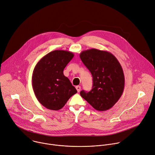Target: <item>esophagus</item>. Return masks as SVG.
Segmentation results:
<instances>
[{
  "mask_svg": "<svg viewBox=\"0 0 155 155\" xmlns=\"http://www.w3.org/2000/svg\"><path fill=\"white\" fill-rule=\"evenodd\" d=\"M76 90H77V92H80V90H81V86H76Z\"/></svg>",
  "mask_w": 155,
  "mask_h": 155,
  "instance_id": "34e87169",
  "label": "esophagus"
}]
</instances>
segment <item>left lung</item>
I'll list each match as a JSON object with an SVG mask.
<instances>
[{
  "label": "left lung",
  "instance_id": "obj_1",
  "mask_svg": "<svg viewBox=\"0 0 155 155\" xmlns=\"http://www.w3.org/2000/svg\"><path fill=\"white\" fill-rule=\"evenodd\" d=\"M80 57L93 76L90 92L81 91V96L98 111L111 108L121 97L124 87V75L116 57L107 51L95 48L81 52Z\"/></svg>",
  "mask_w": 155,
  "mask_h": 155
}]
</instances>
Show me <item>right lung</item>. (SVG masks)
I'll return each instance as SVG.
<instances>
[{"instance_id": "right-lung-1", "label": "right lung", "mask_w": 155, "mask_h": 155, "mask_svg": "<svg viewBox=\"0 0 155 155\" xmlns=\"http://www.w3.org/2000/svg\"><path fill=\"white\" fill-rule=\"evenodd\" d=\"M72 52L54 50L44 56L33 71L32 84L35 97L45 107L52 110L62 108L77 93L63 71L74 58Z\"/></svg>"}]
</instances>
